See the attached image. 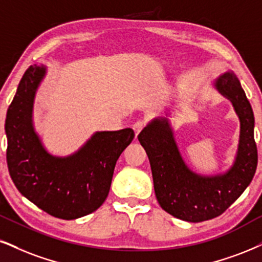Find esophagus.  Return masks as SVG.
Listing matches in <instances>:
<instances>
[{
	"mask_svg": "<svg viewBox=\"0 0 262 262\" xmlns=\"http://www.w3.org/2000/svg\"><path fill=\"white\" fill-rule=\"evenodd\" d=\"M144 126H146V121H144V120H138V121L135 122L132 127H134L135 135H136V137L138 136V134H140L142 130H143Z\"/></svg>",
	"mask_w": 262,
	"mask_h": 262,
	"instance_id": "obj_1",
	"label": "esophagus"
}]
</instances>
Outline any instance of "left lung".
<instances>
[{"instance_id": "8db88e82", "label": "left lung", "mask_w": 262, "mask_h": 262, "mask_svg": "<svg viewBox=\"0 0 262 262\" xmlns=\"http://www.w3.org/2000/svg\"><path fill=\"white\" fill-rule=\"evenodd\" d=\"M215 87L231 99L241 120L237 157L224 175L200 176L190 171L180 156L167 120L157 119L138 135L149 159L158 203L170 215L188 222L224 214L250 185L257 166L254 113L241 82L228 72L216 80Z\"/></svg>"}]
</instances>
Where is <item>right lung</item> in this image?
Listing matches in <instances>:
<instances>
[{
	"instance_id": "right-lung-1",
	"label": "right lung",
	"mask_w": 262,
	"mask_h": 262,
	"mask_svg": "<svg viewBox=\"0 0 262 262\" xmlns=\"http://www.w3.org/2000/svg\"><path fill=\"white\" fill-rule=\"evenodd\" d=\"M45 74V67H29L9 105L5 124L7 165L25 198L54 217L74 220L104 203L116 160L134 140L135 132L132 128L96 132L73 156H51L32 124L35 93Z\"/></svg>"
}]
</instances>
